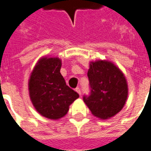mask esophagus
Segmentation results:
<instances>
[{
    "label": "esophagus",
    "instance_id": "1",
    "mask_svg": "<svg viewBox=\"0 0 151 151\" xmlns=\"http://www.w3.org/2000/svg\"><path fill=\"white\" fill-rule=\"evenodd\" d=\"M75 91L78 92V93L79 95H81V90H80V88H79V87H77V88L75 89Z\"/></svg>",
    "mask_w": 151,
    "mask_h": 151
}]
</instances>
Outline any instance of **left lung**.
<instances>
[{"instance_id":"1","label":"left lung","mask_w":151,"mask_h":151,"mask_svg":"<svg viewBox=\"0 0 151 151\" xmlns=\"http://www.w3.org/2000/svg\"><path fill=\"white\" fill-rule=\"evenodd\" d=\"M91 93L83 101L91 113L103 120L114 116L123 108L128 97L126 79L120 69L108 60L91 62L87 72Z\"/></svg>"}]
</instances>
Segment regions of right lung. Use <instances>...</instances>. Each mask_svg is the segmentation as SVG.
Listing matches in <instances>:
<instances>
[{
	"label": "right lung",
	"mask_w": 151,
	"mask_h": 151,
	"mask_svg": "<svg viewBox=\"0 0 151 151\" xmlns=\"http://www.w3.org/2000/svg\"><path fill=\"white\" fill-rule=\"evenodd\" d=\"M61 60L57 57H43L31 73L28 87L36 111L43 116L58 120L65 116L69 105L79 95L66 85L60 73Z\"/></svg>",
	"instance_id": "add662e5"
}]
</instances>
